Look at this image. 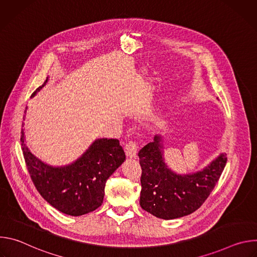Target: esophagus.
I'll use <instances>...</instances> for the list:
<instances>
[{
    "label": "esophagus",
    "instance_id": "obj_1",
    "mask_svg": "<svg viewBox=\"0 0 257 257\" xmlns=\"http://www.w3.org/2000/svg\"><path fill=\"white\" fill-rule=\"evenodd\" d=\"M138 151V144L135 140H130L125 146V153L129 158H135Z\"/></svg>",
    "mask_w": 257,
    "mask_h": 257
}]
</instances>
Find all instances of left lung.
I'll return each instance as SVG.
<instances>
[{"label": "left lung", "mask_w": 257, "mask_h": 257, "mask_svg": "<svg viewBox=\"0 0 257 257\" xmlns=\"http://www.w3.org/2000/svg\"><path fill=\"white\" fill-rule=\"evenodd\" d=\"M161 137L138 153L141 166L140 206L153 215L172 219L194 212L207 199L227 163L222 154L200 172L177 175L164 162Z\"/></svg>", "instance_id": "obj_1"}]
</instances>
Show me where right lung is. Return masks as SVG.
Masks as SVG:
<instances>
[{
    "label": "right lung",
    "mask_w": 257,
    "mask_h": 257,
    "mask_svg": "<svg viewBox=\"0 0 257 257\" xmlns=\"http://www.w3.org/2000/svg\"><path fill=\"white\" fill-rule=\"evenodd\" d=\"M48 82L36 88L32 96ZM23 127V124H22ZM21 146L26 168L39 193L52 206L69 215H82L99 207L105 182L125 161L118 139H97L75 163L63 168L50 167L36 159L24 143Z\"/></svg>",
    "instance_id": "add662e5"
}]
</instances>
